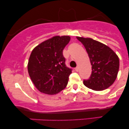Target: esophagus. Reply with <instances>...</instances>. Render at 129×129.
<instances>
[{
	"instance_id": "obj_1",
	"label": "esophagus",
	"mask_w": 129,
	"mask_h": 129,
	"mask_svg": "<svg viewBox=\"0 0 129 129\" xmlns=\"http://www.w3.org/2000/svg\"><path fill=\"white\" fill-rule=\"evenodd\" d=\"M79 67H76V68H75V70L76 71V72H78V71H79Z\"/></svg>"
}]
</instances>
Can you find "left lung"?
I'll return each instance as SVG.
<instances>
[{
  "mask_svg": "<svg viewBox=\"0 0 129 129\" xmlns=\"http://www.w3.org/2000/svg\"><path fill=\"white\" fill-rule=\"evenodd\" d=\"M83 44L89 56L91 74L84 84L96 91L106 89L116 79L119 70V58L116 53L107 45L91 38L77 37Z\"/></svg>",
  "mask_w": 129,
  "mask_h": 129,
  "instance_id": "8db88e82",
  "label": "left lung"
}]
</instances>
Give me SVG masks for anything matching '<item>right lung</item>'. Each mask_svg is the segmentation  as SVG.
<instances>
[{"label": "right lung", "mask_w": 129, "mask_h": 129, "mask_svg": "<svg viewBox=\"0 0 129 129\" xmlns=\"http://www.w3.org/2000/svg\"><path fill=\"white\" fill-rule=\"evenodd\" d=\"M70 41L69 36H54L32 51L28 71L32 82L41 92L54 94L67 85L72 69L66 66L63 50Z\"/></svg>", "instance_id": "add662e5"}]
</instances>
